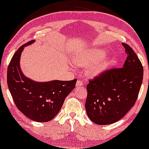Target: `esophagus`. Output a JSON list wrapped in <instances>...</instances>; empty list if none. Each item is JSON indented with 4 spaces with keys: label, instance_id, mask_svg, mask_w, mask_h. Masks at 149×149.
<instances>
[{
    "label": "esophagus",
    "instance_id": "1",
    "mask_svg": "<svg viewBox=\"0 0 149 149\" xmlns=\"http://www.w3.org/2000/svg\"><path fill=\"white\" fill-rule=\"evenodd\" d=\"M83 85V81L80 80V79H78L77 81V83H76V86L77 87H82Z\"/></svg>",
    "mask_w": 149,
    "mask_h": 149
}]
</instances>
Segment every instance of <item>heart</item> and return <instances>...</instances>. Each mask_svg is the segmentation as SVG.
I'll return each mask as SVG.
<instances>
[{
	"instance_id": "heart-1",
	"label": "heart",
	"mask_w": 149,
	"mask_h": 149,
	"mask_svg": "<svg viewBox=\"0 0 149 149\" xmlns=\"http://www.w3.org/2000/svg\"><path fill=\"white\" fill-rule=\"evenodd\" d=\"M104 55V52H94L91 54L81 55L76 58H74V62L75 64L80 66H87L93 62H97V60H100ZM104 68V65L101 64L98 65L91 66L89 69V72L91 74H97L102 72Z\"/></svg>"
}]
</instances>
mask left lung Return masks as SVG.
Wrapping results in <instances>:
<instances>
[{"label": "left lung", "instance_id": "left-lung-1", "mask_svg": "<svg viewBox=\"0 0 149 149\" xmlns=\"http://www.w3.org/2000/svg\"><path fill=\"white\" fill-rule=\"evenodd\" d=\"M127 58L122 68L103 71L89 79L85 109L97 125L115 123L134 107L143 79V66L131 47L123 43Z\"/></svg>", "mask_w": 149, "mask_h": 149}]
</instances>
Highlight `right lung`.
<instances>
[{"label":"right lung","instance_id":"right-lung-1","mask_svg":"<svg viewBox=\"0 0 149 149\" xmlns=\"http://www.w3.org/2000/svg\"><path fill=\"white\" fill-rule=\"evenodd\" d=\"M26 42L18 49L8 66L7 85L18 109L32 121L47 122L59 113L64 100L75 87L77 79L72 81H52L39 83L27 78L19 66L20 56Z\"/></svg>","mask_w":149,"mask_h":149}]
</instances>
